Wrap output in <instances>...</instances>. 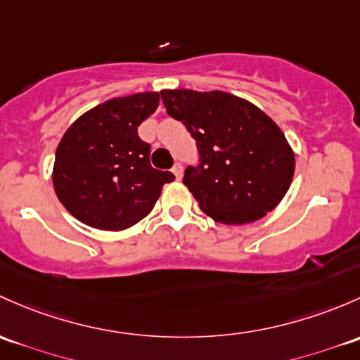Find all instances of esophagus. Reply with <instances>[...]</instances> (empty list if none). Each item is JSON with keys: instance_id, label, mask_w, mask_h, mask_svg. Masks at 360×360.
Returning a JSON list of instances; mask_svg holds the SVG:
<instances>
[{"instance_id": "esophagus-1", "label": "esophagus", "mask_w": 360, "mask_h": 360, "mask_svg": "<svg viewBox=\"0 0 360 360\" xmlns=\"http://www.w3.org/2000/svg\"><path fill=\"white\" fill-rule=\"evenodd\" d=\"M172 174H174V176H176V179H181V177H183V165H181V164H174Z\"/></svg>"}]
</instances>
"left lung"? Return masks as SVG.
Listing matches in <instances>:
<instances>
[{
  "mask_svg": "<svg viewBox=\"0 0 360 360\" xmlns=\"http://www.w3.org/2000/svg\"><path fill=\"white\" fill-rule=\"evenodd\" d=\"M170 117L181 120L200 151L183 183L215 222H255L274 210L295 174V153L278 124L257 105L226 91L164 89Z\"/></svg>",
  "mask_w": 360,
  "mask_h": 360,
  "instance_id": "left-lung-1",
  "label": "left lung"
}]
</instances>
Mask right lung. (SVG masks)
I'll list each match as a JSON object with an SVG mask.
<instances>
[{
    "label": "right lung",
    "instance_id": "1",
    "mask_svg": "<svg viewBox=\"0 0 360 360\" xmlns=\"http://www.w3.org/2000/svg\"><path fill=\"white\" fill-rule=\"evenodd\" d=\"M160 94L112 98L82 113L58 143L53 188L77 221L101 231H122L150 214L172 172L150 164L139 124L157 110Z\"/></svg>",
    "mask_w": 360,
    "mask_h": 360
}]
</instances>
